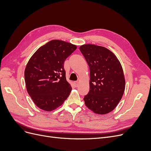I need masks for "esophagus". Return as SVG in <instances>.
Here are the masks:
<instances>
[{
	"label": "esophagus",
	"instance_id": "obj_1",
	"mask_svg": "<svg viewBox=\"0 0 151 151\" xmlns=\"http://www.w3.org/2000/svg\"><path fill=\"white\" fill-rule=\"evenodd\" d=\"M75 86H76V87H78L79 86V82H78V81H76V82H75Z\"/></svg>",
	"mask_w": 151,
	"mask_h": 151
}]
</instances>
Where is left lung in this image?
<instances>
[{"label":"left lung","instance_id":"8db88e82","mask_svg":"<svg viewBox=\"0 0 151 151\" xmlns=\"http://www.w3.org/2000/svg\"><path fill=\"white\" fill-rule=\"evenodd\" d=\"M90 70L89 91L84 98L86 106L94 113L112 111L121 100L125 80L120 61L110 50L92 44L79 47Z\"/></svg>","mask_w":151,"mask_h":151}]
</instances>
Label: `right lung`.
Instances as JSON below:
<instances>
[{"label":"right lung","instance_id":"obj_1","mask_svg":"<svg viewBox=\"0 0 151 151\" xmlns=\"http://www.w3.org/2000/svg\"><path fill=\"white\" fill-rule=\"evenodd\" d=\"M76 45L53 40L39 48L24 70L26 89L35 104L47 111L57 109L69 96L72 87L66 80L63 64Z\"/></svg>","mask_w":151,"mask_h":151}]
</instances>
